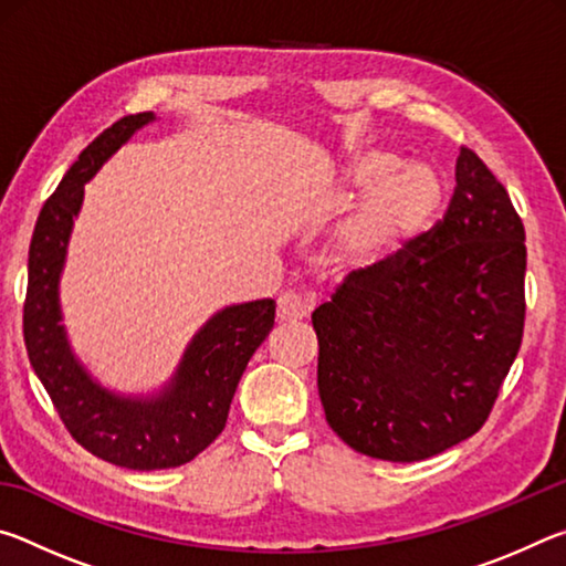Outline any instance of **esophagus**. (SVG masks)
I'll return each instance as SVG.
<instances>
[{"label": "esophagus", "instance_id": "obj_1", "mask_svg": "<svg viewBox=\"0 0 566 566\" xmlns=\"http://www.w3.org/2000/svg\"><path fill=\"white\" fill-rule=\"evenodd\" d=\"M310 310H312V304L302 300L300 294L284 292V294H280V300H276V322L280 324L300 322L306 317V312Z\"/></svg>", "mask_w": 566, "mask_h": 566}]
</instances>
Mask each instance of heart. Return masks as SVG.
I'll return each mask as SVG.
<instances>
[{"mask_svg": "<svg viewBox=\"0 0 566 566\" xmlns=\"http://www.w3.org/2000/svg\"><path fill=\"white\" fill-rule=\"evenodd\" d=\"M354 191H369L361 207L342 224L339 247L354 264L375 266L407 247L444 202V181L434 169L401 167L395 151L367 149L344 167Z\"/></svg>", "mask_w": 566, "mask_h": 566, "instance_id": "obj_1", "label": "heart"}]
</instances>
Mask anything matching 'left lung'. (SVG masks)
Returning a JSON list of instances; mask_svg holds the SVG:
<instances>
[{
    "instance_id": "8db88e82",
    "label": "left lung",
    "mask_w": 566,
    "mask_h": 566,
    "mask_svg": "<svg viewBox=\"0 0 566 566\" xmlns=\"http://www.w3.org/2000/svg\"><path fill=\"white\" fill-rule=\"evenodd\" d=\"M444 219L312 314L317 387L354 452L419 462L482 429L524 334V224L462 147Z\"/></svg>"
}]
</instances>
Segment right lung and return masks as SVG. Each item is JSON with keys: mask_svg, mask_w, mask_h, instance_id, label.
Here are the masks:
<instances>
[{"mask_svg": "<svg viewBox=\"0 0 566 566\" xmlns=\"http://www.w3.org/2000/svg\"><path fill=\"white\" fill-rule=\"evenodd\" d=\"M155 119V112H139L114 122L66 171L36 219L24 300L27 354L66 432L104 462L139 472L187 464L222 434L247 361L274 327L272 300L217 312L155 397L114 395L74 357L62 327L60 276L84 185L134 132Z\"/></svg>", "mask_w": 566, "mask_h": 566, "instance_id": "add662e5", "label": "right lung"}]
</instances>
